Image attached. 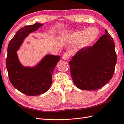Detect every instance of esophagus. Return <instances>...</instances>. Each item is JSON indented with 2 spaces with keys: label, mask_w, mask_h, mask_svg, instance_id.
Returning <instances> with one entry per match:
<instances>
[{
  "label": "esophagus",
  "mask_w": 124,
  "mask_h": 124,
  "mask_svg": "<svg viewBox=\"0 0 124 124\" xmlns=\"http://www.w3.org/2000/svg\"><path fill=\"white\" fill-rule=\"evenodd\" d=\"M70 57V54L69 53H68V52H65L64 54L63 55V56H62V59H63L64 60H68V59Z\"/></svg>",
  "instance_id": "34e87169"
}]
</instances>
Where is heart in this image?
I'll return each instance as SVG.
<instances>
[{"instance_id":"obj_1","label":"heart","mask_w":124,"mask_h":124,"mask_svg":"<svg viewBox=\"0 0 124 124\" xmlns=\"http://www.w3.org/2000/svg\"><path fill=\"white\" fill-rule=\"evenodd\" d=\"M99 34L98 28L90 27L85 30L63 31L60 34L59 38L63 41L77 42L75 50H78L89 47L98 38Z\"/></svg>"}]
</instances>
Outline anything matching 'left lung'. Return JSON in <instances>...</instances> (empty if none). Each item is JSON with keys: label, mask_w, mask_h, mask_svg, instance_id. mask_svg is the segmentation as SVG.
<instances>
[{"label": "left lung", "mask_w": 124, "mask_h": 124, "mask_svg": "<svg viewBox=\"0 0 124 124\" xmlns=\"http://www.w3.org/2000/svg\"><path fill=\"white\" fill-rule=\"evenodd\" d=\"M105 32L93 47L79 50L69 61L72 80L79 89L96 90L112 78L117 55L113 38Z\"/></svg>", "instance_id": "1"}]
</instances>
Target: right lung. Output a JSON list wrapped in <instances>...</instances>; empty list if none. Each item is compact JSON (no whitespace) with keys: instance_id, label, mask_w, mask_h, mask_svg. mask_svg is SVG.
Listing matches in <instances>:
<instances>
[{"instance_id":"right-lung-1","label":"right lung","mask_w":124,"mask_h":124,"mask_svg":"<svg viewBox=\"0 0 124 124\" xmlns=\"http://www.w3.org/2000/svg\"><path fill=\"white\" fill-rule=\"evenodd\" d=\"M43 25L35 23L21 28L9 41L7 48L6 68L9 81L14 88L27 96L40 95L49 89L54 70L60 60L59 56L47 54L33 67L24 66L19 61L16 52L25 39Z\"/></svg>"}]
</instances>
